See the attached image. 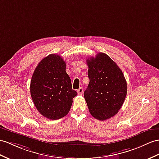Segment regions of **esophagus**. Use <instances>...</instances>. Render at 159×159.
Segmentation results:
<instances>
[{
	"instance_id": "34e87169",
	"label": "esophagus",
	"mask_w": 159,
	"mask_h": 159,
	"mask_svg": "<svg viewBox=\"0 0 159 159\" xmlns=\"http://www.w3.org/2000/svg\"><path fill=\"white\" fill-rule=\"evenodd\" d=\"M76 92H77V93H78L79 95H82L83 93V89L82 87H80V88H79L78 89V90L76 91Z\"/></svg>"
}]
</instances>
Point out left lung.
I'll use <instances>...</instances> for the list:
<instances>
[{
    "instance_id": "8db88e82",
    "label": "left lung",
    "mask_w": 159,
    "mask_h": 159,
    "mask_svg": "<svg viewBox=\"0 0 159 159\" xmlns=\"http://www.w3.org/2000/svg\"><path fill=\"white\" fill-rule=\"evenodd\" d=\"M89 83L84 97L89 112L99 120L114 116L127 94V83L121 69L110 57L99 53L87 59Z\"/></svg>"
}]
</instances>
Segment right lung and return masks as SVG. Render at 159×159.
Returning <instances> with one entry per match:
<instances>
[{"label":"right lung","instance_id":"1","mask_svg":"<svg viewBox=\"0 0 159 159\" xmlns=\"http://www.w3.org/2000/svg\"><path fill=\"white\" fill-rule=\"evenodd\" d=\"M30 93L36 109L45 117L55 120L67 115L77 93L72 89L62 57L52 54L41 60L32 75Z\"/></svg>","mask_w":159,"mask_h":159}]
</instances>
